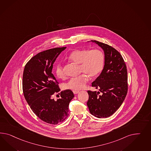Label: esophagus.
Listing matches in <instances>:
<instances>
[{
  "mask_svg": "<svg viewBox=\"0 0 151 151\" xmlns=\"http://www.w3.org/2000/svg\"><path fill=\"white\" fill-rule=\"evenodd\" d=\"M73 93L75 94H78L79 92V91H78V90H73Z\"/></svg>",
  "mask_w": 151,
  "mask_h": 151,
  "instance_id": "obj_1",
  "label": "esophagus"
}]
</instances>
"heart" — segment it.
Listing matches in <instances>:
<instances>
[{
  "instance_id": "obj_1",
  "label": "heart",
  "mask_w": 151,
  "mask_h": 151,
  "mask_svg": "<svg viewBox=\"0 0 151 151\" xmlns=\"http://www.w3.org/2000/svg\"><path fill=\"white\" fill-rule=\"evenodd\" d=\"M69 59L80 64V72L83 73L78 77L72 78L65 84L68 89L80 90L83 89L89 79L97 76L103 69L105 63V55L103 52L98 49H76L70 54ZM58 78H64L65 74L63 68L58 64L55 68Z\"/></svg>"
}]
</instances>
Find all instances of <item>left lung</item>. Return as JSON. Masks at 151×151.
Wrapping results in <instances>:
<instances>
[{
	"instance_id": "1",
	"label": "left lung",
	"mask_w": 151,
	"mask_h": 151,
	"mask_svg": "<svg viewBox=\"0 0 151 151\" xmlns=\"http://www.w3.org/2000/svg\"><path fill=\"white\" fill-rule=\"evenodd\" d=\"M104 50L105 63L102 73L92 86L98 92L88 91L87 105L91 114L98 118H108L122 104L127 92V66L122 55L109 45L91 41Z\"/></svg>"
}]
</instances>
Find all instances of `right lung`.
<instances>
[{
    "label": "right lung",
    "mask_w": 151,
    "mask_h": 151,
    "mask_svg": "<svg viewBox=\"0 0 151 151\" xmlns=\"http://www.w3.org/2000/svg\"><path fill=\"white\" fill-rule=\"evenodd\" d=\"M66 48H55L38 53L27 63L23 73L22 90L26 101L39 118L53 125L67 118L69 103L74 97L73 92L66 90L60 92V98H53V94L60 91L52 73L53 64Z\"/></svg>",
    "instance_id": "1"
}]
</instances>
